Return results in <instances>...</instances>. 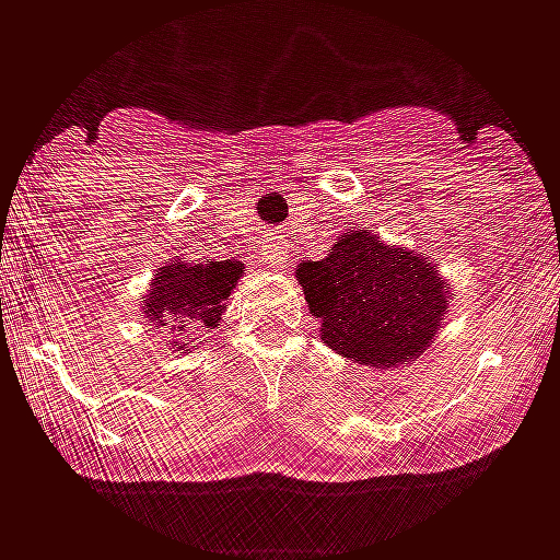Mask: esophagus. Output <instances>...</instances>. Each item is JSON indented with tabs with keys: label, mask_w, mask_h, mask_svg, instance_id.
<instances>
[{
	"label": "esophagus",
	"mask_w": 560,
	"mask_h": 560,
	"mask_svg": "<svg viewBox=\"0 0 560 560\" xmlns=\"http://www.w3.org/2000/svg\"><path fill=\"white\" fill-rule=\"evenodd\" d=\"M267 267H280L283 265V248L280 245H273V248H267L265 252V258H261Z\"/></svg>",
	"instance_id": "1"
}]
</instances>
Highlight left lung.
I'll return each mask as SVG.
<instances>
[{
    "mask_svg": "<svg viewBox=\"0 0 560 560\" xmlns=\"http://www.w3.org/2000/svg\"><path fill=\"white\" fill-rule=\"evenodd\" d=\"M318 337L337 355L377 372L404 369L429 350L451 312L441 270L372 230H347L322 261L295 267Z\"/></svg>",
    "mask_w": 560,
    "mask_h": 560,
    "instance_id": "obj_1",
    "label": "left lung"
}]
</instances>
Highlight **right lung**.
I'll return each mask as SVG.
<instances>
[{
  "label": "right lung",
  "mask_w": 560,
  "mask_h": 560,
  "mask_svg": "<svg viewBox=\"0 0 560 560\" xmlns=\"http://www.w3.org/2000/svg\"><path fill=\"white\" fill-rule=\"evenodd\" d=\"M242 261H173L156 267L148 293L141 295V315L170 334H188L195 327H217L220 315L226 312V299L242 280ZM188 343L173 340L170 350L179 352Z\"/></svg>",
  "instance_id": "right-lung-1"
}]
</instances>
